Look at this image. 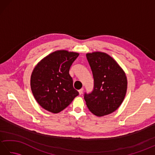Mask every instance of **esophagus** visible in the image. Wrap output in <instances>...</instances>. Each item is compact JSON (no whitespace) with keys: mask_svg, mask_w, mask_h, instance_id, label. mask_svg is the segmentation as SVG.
<instances>
[{"mask_svg":"<svg viewBox=\"0 0 155 155\" xmlns=\"http://www.w3.org/2000/svg\"><path fill=\"white\" fill-rule=\"evenodd\" d=\"M78 93H79L80 94H82L83 93V88H81V89H80L79 91H78Z\"/></svg>","mask_w":155,"mask_h":155,"instance_id":"1","label":"esophagus"}]
</instances>
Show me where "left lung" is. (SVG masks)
I'll use <instances>...</instances> for the list:
<instances>
[{"instance_id": "1", "label": "left lung", "mask_w": 155, "mask_h": 155, "mask_svg": "<svg viewBox=\"0 0 155 155\" xmlns=\"http://www.w3.org/2000/svg\"><path fill=\"white\" fill-rule=\"evenodd\" d=\"M87 58L94 78L93 91L84 94L88 109L98 117L113 113L126 94V74L117 62L104 52L88 53Z\"/></svg>"}]
</instances>
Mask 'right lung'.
I'll return each mask as SVG.
<instances>
[{
	"label": "right lung",
	"instance_id": "1",
	"mask_svg": "<svg viewBox=\"0 0 155 155\" xmlns=\"http://www.w3.org/2000/svg\"><path fill=\"white\" fill-rule=\"evenodd\" d=\"M78 57L77 52L58 51L48 55L34 68L31 90L37 103L52 113H58L78 96L69 70Z\"/></svg>",
	"mask_w": 155,
	"mask_h": 155
}]
</instances>
